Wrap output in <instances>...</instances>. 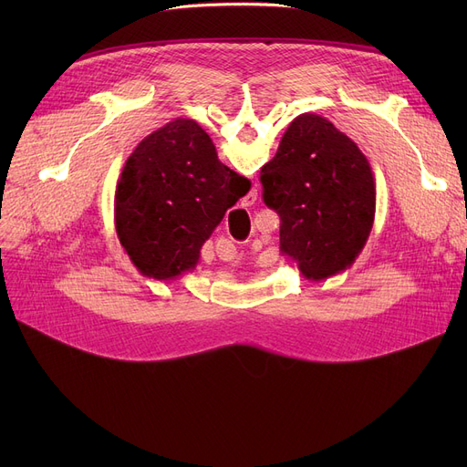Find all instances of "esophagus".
Masks as SVG:
<instances>
[{
  "label": "esophagus",
  "mask_w": 467,
  "mask_h": 467,
  "mask_svg": "<svg viewBox=\"0 0 467 467\" xmlns=\"http://www.w3.org/2000/svg\"><path fill=\"white\" fill-rule=\"evenodd\" d=\"M257 189H252L246 196H244V199H242V206H254L255 202H257Z\"/></svg>",
  "instance_id": "34e87169"
}]
</instances>
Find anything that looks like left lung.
<instances>
[{"mask_svg": "<svg viewBox=\"0 0 467 467\" xmlns=\"http://www.w3.org/2000/svg\"><path fill=\"white\" fill-rule=\"evenodd\" d=\"M263 201L280 215V252L306 280L354 265L371 234L377 185L369 161L331 120H291L276 155L261 168Z\"/></svg>", "mask_w": 467, "mask_h": 467, "instance_id": "left-lung-1", "label": "left lung"}]
</instances>
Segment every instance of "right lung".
<instances>
[{
    "label": "right lung",
    "mask_w": 467,
    "mask_h": 467,
    "mask_svg": "<svg viewBox=\"0 0 467 467\" xmlns=\"http://www.w3.org/2000/svg\"><path fill=\"white\" fill-rule=\"evenodd\" d=\"M248 178L217 159L199 122L176 119L143 138L120 171L115 229L120 246L145 278L174 280L194 271L201 248Z\"/></svg>",
    "instance_id": "1"
}]
</instances>
